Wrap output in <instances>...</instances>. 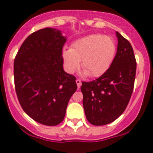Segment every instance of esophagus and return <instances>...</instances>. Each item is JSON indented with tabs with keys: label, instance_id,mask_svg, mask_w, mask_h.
Wrapping results in <instances>:
<instances>
[{
	"label": "esophagus",
	"instance_id": "34e87169",
	"mask_svg": "<svg viewBox=\"0 0 153 153\" xmlns=\"http://www.w3.org/2000/svg\"><path fill=\"white\" fill-rule=\"evenodd\" d=\"M76 85H77L78 88H79V87H80V86H81V84H82L80 79H76Z\"/></svg>",
	"mask_w": 153,
	"mask_h": 153
}]
</instances>
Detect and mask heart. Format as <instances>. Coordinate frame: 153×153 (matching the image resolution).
Masks as SVG:
<instances>
[{"instance_id":"b5f03b06","label":"heart","mask_w":153,"mask_h":153,"mask_svg":"<svg viewBox=\"0 0 153 153\" xmlns=\"http://www.w3.org/2000/svg\"><path fill=\"white\" fill-rule=\"evenodd\" d=\"M117 44L109 36L91 34L78 39L71 44L70 50L63 51L65 68L73 74L81 67L84 74L90 77H99L106 72L114 59Z\"/></svg>"}]
</instances>
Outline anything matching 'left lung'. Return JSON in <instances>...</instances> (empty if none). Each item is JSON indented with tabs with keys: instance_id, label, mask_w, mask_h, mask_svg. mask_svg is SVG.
<instances>
[{
	"instance_id": "left-lung-1",
	"label": "left lung",
	"mask_w": 153,
	"mask_h": 153,
	"mask_svg": "<svg viewBox=\"0 0 153 153\" xmlns=\"http://www.w3.org/2000/svg\"><path fill=\"white\" fill-rule=\"evenodd\" d=\"M117 54L106 72L95 80L82 82L86 117L94 126L117 120L130 100L136 71V60L130 43L117 31Z\"/></svg>"
}]
</instances>
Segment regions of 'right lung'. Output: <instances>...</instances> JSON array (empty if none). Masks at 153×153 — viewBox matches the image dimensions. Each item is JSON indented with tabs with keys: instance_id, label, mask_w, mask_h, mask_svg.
Returning a JSON list of instances; mask_svg holds the SVG:
<instances>
[{
	"instance_id": "right-lung-1",
	"label": "right lung",
	"mask_w": 153,
	"mask_h": 153,
	"mask_svg": "<svg viewBox=\"0 0 153 153\" xmlns=\"http://www.w3.org/2000/svg\"><path fill=\"white\" fill-rule=\"evenodd\" d=\"M66 41L60 30H39L24 40L13 63L21 107L36 122L49 126L63 121L69 100L77 89L75 76L63 70Z\"/></svg>"
}]
</instances>
